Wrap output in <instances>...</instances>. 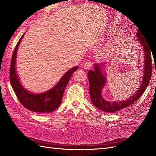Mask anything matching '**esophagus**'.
<instances>
[{
  "label": "esophagus",
  "instance_id": "1",
  "mask_svg": "<svg viewBox=\"0 0 156 156\" xmlns=\"http://www.w3.org/2000/svg\"><path fill=\"white\" fill-rule=\"evenodd\" d=\"M93 65V63L91 62V61H87V62H86L85 63H84V68L87 69H90L92 66Z\"/></svg>",
  "mask_w": 156,
  "mask_h": 156
}]
</instances>
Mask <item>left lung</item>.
<instances>
[{
    "mask_svg": "<svg viewBox=\"0 0 156 156\" xmlns=\"http://www.w3.org/2000/svg\"><path fill=\"white\" fill-rule=\"evenodd\" d=\"M136 36L138 37V40L141 43L144 51V72L143 83L136 92L123 101H107L101 96V90L106 81L105 77L101 71L100 64H95L94 70H90L88 72V77L89 80V92L91 101L94 105L100 110L107 112H114L122 108H126L133 104L137 101L140 96L144 92L150 83L152 77V60L151 55V45L148 41L146 40L145 36L140 30H138Z\"/></svg>",
    "mask_w": 156,
    "mask_h": 156,
    "instance_id": "left-lung-1",
    "label": "left lung"
}]
</instances>
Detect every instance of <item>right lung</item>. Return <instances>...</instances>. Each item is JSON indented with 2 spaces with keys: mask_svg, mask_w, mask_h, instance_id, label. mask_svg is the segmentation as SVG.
Wrapping results in <instances>:
<instances>
[{
  "mask_svg": "<svg viewBox=\"0 0 156 156\" xmlns=\"http://www.w3.org/2000/svg\"><path fill=\"white\" fill-rule=\"evenodd\" d=\"M23 36L24 34L17 42L12 56L10 68V81L12 87L19 101L27 109L40 113L51 112L60 106L66 87L73 73L76 71L78 67L76 66L70 69L63 75L56 85L48 92L40 94H34L27 91L20 84L16 71L17 50Z\"/></svg>",
  "mask_w": 156,
  "mask_h": 156,
  "instance_id": "right-lung-1",
  "label": "right lung"
}]
</instances>
